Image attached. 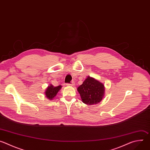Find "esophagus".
<instances>
[{
	"instance_id": "esophagus-1",
	"label": "esophagus",
	"mask_w": 150,
	"mask_h": 150,
	"mask_svg": "<svg viewBox=\"0 0 150 150\" xmlns=\"http://www.w3.org/2000/svg\"><path fill=\"white\" fill-rule=\"evenodd\" d=\"M67 85H68V86H74V85H75V82L72 81V82H71V83H68Z\"/></svg>"
}]
</instances>
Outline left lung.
Listing matches in <instances>:
<instances>
[{
  "label": "left lung",
  "instance_id": "8db88e82",
  "mask_svg": "<svg viewBox=\"0 0 150 150\" xmlns=\"http://www.w3.org/2000/svg\"><path fill=\"white\" fill-rule=\"evenodd\" d=\"M83 103L93 105L100 103L104 94V85L88 76L77 88Z\"/></svg>",
  "mask_w": 150,
  "mask_h": 150
}]
</instances>
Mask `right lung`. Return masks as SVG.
<instances>
[{
	"mask_svg": "<svg viewBox=\"0 0 150 150\" xmlns=\"http://www.w3.org/2000/svg\"><path fill=\"white\" fill-rule=\"evenodd\" d=\"M61 88H62L61 85H59V86H57V87H54L52 85H49L45 92L46 97L49 99L52 100L56 96L57 93H58V91L60 90Z\"/></svg>",
	"mask_w": 150,
	"mask_h": 150,
	"instance_id": "1",
	"label": "right lung"
}]
</instances>
